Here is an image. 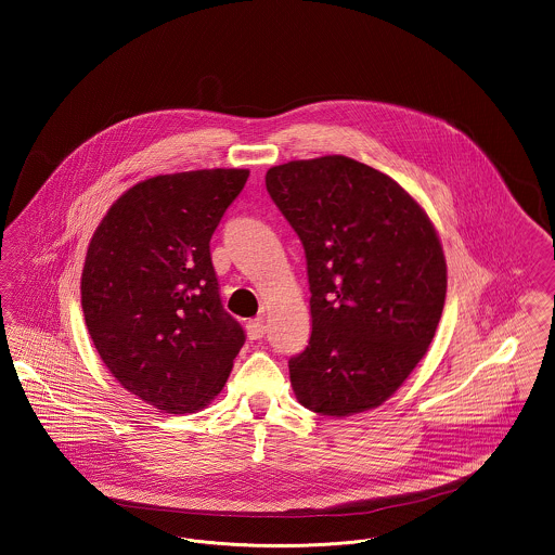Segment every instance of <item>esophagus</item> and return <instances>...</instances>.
<instances>
[{
    "mask_svg": "<svg viewBox=\"0 0 555 555\" xmlns=\"http://www.w3.org/2000/svg\"><path fill=\"white\" fill-rule=\"evenodd\" d=\"M245 331H247V337H249L251 341L262 339L266 335L264 318H254V320H249V322L245 324Z\"/></svg>",
    "mask_w": 555,
    "mask_h": 555,
    "instance_id": "1",
    "label": "esophagus"
}]
</instances>
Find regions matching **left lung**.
I'll list each match as a JSON object with an SVG mask.
<instances>
[{"instance_id": "left-lung-1", "label": "left lung", "mask_w": 555, "mask_h": 555, "mask_svg": "<svg viewBox=\"0 0 555 555\" xmlns=\"http://www.w3.org/2000/svg\"><path fill=\"white\" fill-rule=\"evenodd\" d=\"M304 243L312 337L289 360L297 401L344 418L378 408L418 366L448 293L435 224L391 177L347 156L266 172Z\"/></svg>"}]
</instances>
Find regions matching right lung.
Listing matches in <instances>:
<instances>
[{
	"label": "right lung",
	"instance_id": "obj_1",
	"mask_svg": "<svg viewBox=\"0 0 555 555\" xmlns=\"http://www.w3.org/2000/svg\"><path fill=\"white\" fill-rule=\"evenodd\" d=\"M245 168L158 175L125 191L89 241L80 306L102 362L166 414L218 396L245 344L220 304L210 238Z\"/></svg>",
	"mask_w": 555,
	"mask_h": 555
}]
</instances>
